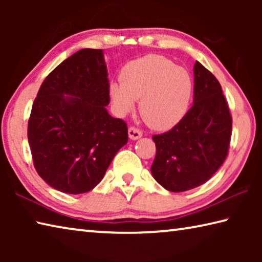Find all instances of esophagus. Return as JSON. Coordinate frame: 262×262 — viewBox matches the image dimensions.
<instances>
[{"label":"esophagus","mask_w":262,"mask_h":262,"mask_svg":"<svg viewBox=\"0 0 262 262\" xmlns=\"http://www.w3.org/2000/svg\"><path fill=\"white\" fill-rule=\"evenodd\" d=\"M128 136H129V139L133 141L139 140L142 137V132L135 127H130L129 129H128Z\"/></svg>","instance_id":"obj_1"}]
</instances>
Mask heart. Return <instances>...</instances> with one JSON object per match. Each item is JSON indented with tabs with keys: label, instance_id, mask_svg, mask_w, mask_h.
I'll return each mask as SVG.
<instances>
[{
	"label": "heart",
	"instance_id": "heart-1",
	"mask_svg": "<svg viewBox=\"0 0 262 262\" xmlns=\"http://www.w3.org/2000/svg\"><path fill=\"white\" fill-rule=\"evenodd\" d=\"M193 96V82L184 68L161 55H145L123 68L121 81L111 83L114 111L126 115L140 100L141 117L157 130L170 129L185 117Z\"/></svg>",
	"mask_w": 262,
	"mask_h": 262
}]
</instances>
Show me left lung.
<instances>
[{
    "label": "left lung",
    "instance_id": "obj_1",
    "mask_svg": "<svg viewBox=\"0 0 262 262\" xmlns=\"http://www.w3.org/2000/svg\"><path fill=\"white\" fill-rule=\"evenodd\" d=\"M231 128V114L220 82L196 61L193 106L171 130L152 136L155 180L170 192H185L205 184L227 158Z\"/></svg>",
    "mask_w": 262,
    "mask_h": 262
}]
</instances>
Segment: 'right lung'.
<instances>
[{"label": "right lung", "instance_id": "obj_1", "mask_svg": "<svg viewBox=\"0 0 262 262\" xmlns=\"http://www.w3.org/2000/svg\"><path fill=\"white\" fill-rule=\"evenodd\" d=\"M108 103L103 50L76 52L42 82L28 139L35 170L54 189L67 194L94 189L127 144V125L111 117Z\"/></svg>", "mask_w": 262, "mask_h": 262}]
</instances>
